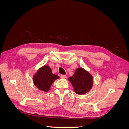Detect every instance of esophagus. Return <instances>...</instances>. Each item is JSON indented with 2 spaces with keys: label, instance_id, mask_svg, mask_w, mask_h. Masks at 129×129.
I'll return each instance as SVG.
<instances>
[{
  "label": "esophagus",
  "instance_id": "34e87169",
  "mask_svg": "<svg viewBox=\"0 0 129 129\" xmlns=\"http://www.w3.org/2000/svg\"><path fill=\"white\" fill-rule=\"evenodd\" d=\"M66 77V75H61V79H65Z\"/></svg>",
  "mask_w": 129,
  "mask_h": 129
}]
</instances>
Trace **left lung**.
<instances>
[{"instance_id": "left-lung-1", "label": "left lung", "mask_w": 129, "mask_h": 129, "mask_svg": "<svg viewBox=\"0 0 129 129\" xmlns=\"http://www.w3.org/2000/svg\"><path fill=\"white\" fill-rule=\"evenodd\" d=\"M74 91L78 94H83L89 91L92 85V77L82 68H78L74 75L68 78Z\"/></svg>"}]
</instances>
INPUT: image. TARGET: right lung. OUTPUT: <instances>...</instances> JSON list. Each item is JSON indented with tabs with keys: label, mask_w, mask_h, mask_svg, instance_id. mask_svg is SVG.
Segmentation results:
<instances>
[{
	"label": "right lung",
	"mask_w": 129,
	"mask_h": 129,
	"mask_svg": "<svg viewBox=\"0 0 129 129\" xmlns=\"http://www.w3.org/2000/svg\"><path fill=\"white\" fill-rule=\"evenodd\" d=\"M58 78L57 75L52 73L48 66H44L34 75L33 82L38 88L47 92L54 81Z\"/></svg>",
	"instance_id": "right-lung-1"
}]
</instances>
